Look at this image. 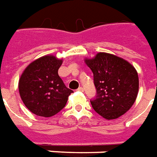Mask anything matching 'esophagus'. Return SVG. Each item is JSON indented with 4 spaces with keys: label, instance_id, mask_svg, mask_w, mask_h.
<instances>
[{
    "label": "esophagus",
    "instance_id": "obj_1",
    "mask_svg": "<svg viewBox=\"0 0 157 157\" xmlns=\"http://www.w3.org/2000/svg\"><path fill=\"white\" fill-rule=\"evenodd\" d=\"M77 90L80 91V92H83V91H84V88H83V87H79V88H78V90Z\"/></svg>",
    "mask_w": 157,
    "mask_h": 157
}]
</instances>
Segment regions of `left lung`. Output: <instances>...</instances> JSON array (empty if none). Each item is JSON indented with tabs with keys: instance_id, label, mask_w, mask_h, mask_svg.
I'll return each instance as SVG.
<instances>
[{
	"instance_id": "left-lung-1",
	"label": "left lung",
	"mask_w": 157,
	"mask_h": 157,
	"mask_svg": "<svg viewBox=\"0 0 157 157\" xmlns=\"http://www.w3.org/2000/svg\"><path fill=\"white\" fill-rule=\"evenodd\" d=\"M85 63L94 75L96 95L90 103L94 111L108 120L128 112L139 91V77L134 67L124 59L104 52L85 59Z\"/></svg>"
}]
</instances>
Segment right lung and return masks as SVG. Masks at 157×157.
Here are the masks:
<instances>
[{
    "mask_svg": "<svg viewBox=\"0 0 157 157\" xmlns=\"http://www.w3.org/2000/svg\"><path fill=\"white\" fill-rule=\"evenodd\" d=\"M63 60L45 56L31 63L18 82L19 94L24 105L37 116H54L64 108L73 91L59 77Z\"/></svg>",
    "mask_w": 157,
    "mask_h": 157,
    "instance_id": "right-lung-1",
    "label": "right lung"
}]
</instances>
